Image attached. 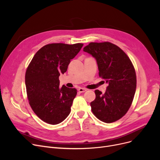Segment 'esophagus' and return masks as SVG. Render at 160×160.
Returning a JSON list of instances; mask_svg holds the SVG:
<instances>
[{"label":"esophagus","instance_id":"esophagus-1","mask_svg":"<svg viewBox=\"0 0 160 160\" xmlns=\"http://www.w3.org/2000/svg\"><path fill=\"white\" fill-rule=\"evenodd\" d=\"M88 89H86V88H80L78 89V91L80 92V93H84V92H86Z\"/></svg>","mask_w":160,"mask_h":160}]
</instances>
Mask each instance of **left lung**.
<instances>
[{"mask_svg": "<svg viewBox=\"0 0 160 160\" xmlns=\"http://www.w3.org/2000/svg\"><path fill=\"white\" fill-rule=\"evenodd\" d=\"M83 51L95 58L99 77L108 86L104 94L95 90L96 98L91 102L97 118L106 123L120 119L132 103L136 89L135 69L126 53L110 43H90Z\"/></svg>", "mask_w": 160, "mask_h": 160, "instance_id": "1", "label": "left lung"}]
</instances>
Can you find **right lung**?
<instances>
[{
    "mask_svg": "<svg viewBox=\"0 0 160 160\" xmlns=\"http://www.w3.org/2000/svg\"><path fill=\"white\" fill-rule=\"evenodd\" d=\"M82 43H52L41 48L33 57L25 74L29 104L36 115L50 124L64 121L71 112L77 93L75 88H60L59 77L67 70L71 60Z\"/></svg>",
    "mask_w": 160,
    "mask_h": 160,
    "instance_id": "obj_1",
    "label": "right lung"
}]
</instances>
